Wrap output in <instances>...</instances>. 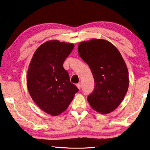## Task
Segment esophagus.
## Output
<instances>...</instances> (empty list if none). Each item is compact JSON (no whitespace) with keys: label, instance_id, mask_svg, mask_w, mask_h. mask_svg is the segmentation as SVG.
<instances>
[{"label":"esophagus","instance_id":"esophagus-1","mask_svg":"<svg viewBox=\"0 0 150 150\" xmlns=\"http://www.w3.org/2000/svg\"><path fill=\"white\" fill-rule=\"evenodd\" d=\"M76 86H77V87L79 89H81V83H78V84H76Z\"/></svg>","mask_w":150,"mask_h":150}]
</instances>
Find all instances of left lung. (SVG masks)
Wrapping results in <instances>:
<instances>
[{"label": "left lung", "mask_w": 150, "mask_h": 150, "mask_svg": "<svg viewBox=\"0 0 150 150\" xmlns=\"http://www.w3.org/2000/svg\"><path fill=\"white\" fill-rule=\"evenodd\" d=\"M78 52L94 79L88 103L97 112L111 113L121 103L129 88V72L121 54L112 43L97 39L81 42Z\"/></svg>", "instance_id": "obj_1"}]
</instances>
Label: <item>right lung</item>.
Wrapping results in <instances>:
<instances>
[{
	"instance_id": "1",
	"label": "right lung",
	"mask_w": 150,
	"mask_h": 150,
	"mask_svg": "<svg viewBox=\"0 0 150 150\" xmlns=\"http://www.w3.org/2000/svg\"><path fill=\"white\" fill-rule=\"evenodd\" d=\"M74 47L72 43L48 40L37 49L29 64V93L42 111L52 116L66 110L79 91L63 67Z\"/></svg>"
}]
</instances>
